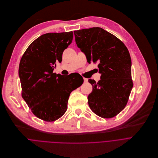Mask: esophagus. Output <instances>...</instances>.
Returning a JSON list of instances; mask_svg holds the SVG:
<instances>
[{"label": "esophagus", "mask_w": 158, "mask_h": 158, "mask_svg": "<svg viewBox=\"0 0 158 158\" xmlns=\"http://www.w3.org/2000/svg\"><path fill=\"white\" fill-rule=\"evenodd\" d=\"M83 80H84V82L85 83H86L88 81V79L86 78H83Z\"/></svg>", "instance_id": "obj_1"}]
</instances>
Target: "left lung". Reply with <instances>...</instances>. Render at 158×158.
Wrapping results in <instances>:
<instances>
[{"label":"left lung","instance_id":"left-lung-1","mask_svg":"<svg viewBox=\"0 0 158 158\" xmlns=\"http://www.w3.org/2000/svg\"><path fill=\"white\" fill-rule=\"evenodd\" d=\"M75 42L89 64L98 62L101 80L88 81L93 91L88 97L91 111L104 118L116 116L126 106L133 86L131 60L127 47L100 27L75 30Z\"/></svg>","mask_w":158,"mask_h":158}]
</instances>
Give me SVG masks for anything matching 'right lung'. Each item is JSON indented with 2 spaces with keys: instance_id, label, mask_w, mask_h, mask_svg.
Returning a JSON list of instances; mask_svg holds the SVG:
<instances>
[{
  "instance_id": "right-lung-1",
  "label": "right lung",
  "mask_w": 158,
  "mask_h": 158,
  "mask_svg": "<svg viewBox=\"0 0 158 158\" xmlns=\"http://www.w3.org/2000/svg\"><path fill=\"white\" fill-rule=\"evenodd\" d=\"M73 31L48 33L35 40L22 55L19 69L22 97L37 118L54 121L64 114L72 91L83 83V77L75 80L53 73L56 62L72 42Z\"/></svg>"
}]
</instances>
